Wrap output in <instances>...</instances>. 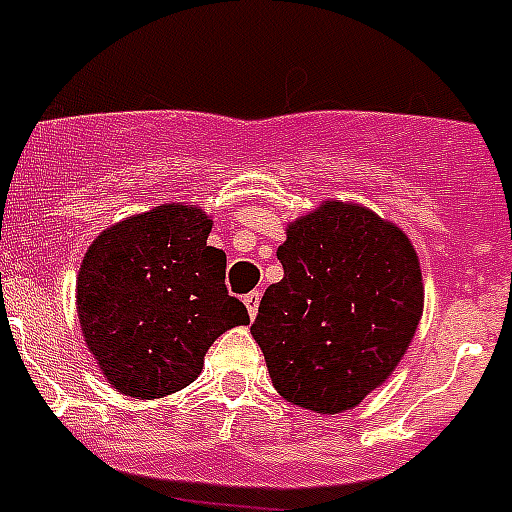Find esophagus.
<instances>
[{"label": "esophagus", "mask_w": 512, "mask_h": 512, "mask_svg": "<svg viewBox=\"0 0 512 512\" xmlns=\"http://www.w3.org/2000/svg\"><path fill=\"white\" fill-rule=\"evenodd\" d=\"M259 300H261V292H256V289H253V292H248V295L243 297V302H246V310H248V315H251V320L256 318V312H259Z\"/></svg>", "instance_id": "esophagus-1"}]
</instances>
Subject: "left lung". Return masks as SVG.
<instances>
[{
    "label": "left lung",
    "instance_id": "8db88e82",
    "mask_svg": "<svg viewBox=\"0 0 512 512\" xmlns=\"http://www.w3.org/2000/svg\"><path fill=\"white\" fill-rule=\"evenodd\" d=\"M282 282L261 297L251 336L292 405L336 415L395 372L423 312L418 253L372 210L325 202L287 228Z\"/></svg>",
    "mask_w": 512,
    "mask_h": 512
}]
</instances>
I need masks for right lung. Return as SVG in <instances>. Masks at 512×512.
Returning <instances> with one entry per match:
<instances>
[{
	"label": "right lung",
	"instance_id": "1",
	"mask_svg": "<svg viewBox=\"0 0 512 512\" xmlns=\"http://www.w3.org/2000/svg\"><path fill=\"white\" fill-rule=\"evenodd\" d=\"M212 220L161 205L97 235L76 277L84 341L122 395L153 400L202 372L207 348L248 310L225 287V253L207 246Z\"/></svg>",
	"mask_w": 512,
	"mask_h": 512
}]
</instances>
